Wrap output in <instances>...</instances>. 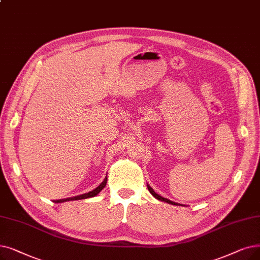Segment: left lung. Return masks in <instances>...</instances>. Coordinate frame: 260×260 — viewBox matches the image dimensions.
<instances>
[{
	"mask_svg": "<svg viewBox=\"0 0 260 260\" xmlns=\"http://www.w3.org/2000/svg\"><path fill=\"white\" fill-rule=\"evenodd\" d=\"M148 189H149V191L151 192V194L154 197V198H156L157 200H159V201H164V202H167L168 204H172V205H178L177 203H175V202H172V201H170V200H168V199H166V198H162V197H160L159 194H157L155 191L153 190V188L148 184Z\"/></svg>",
	"mask_w": 260,
	"mask_h": 260,
	"instance_id": "obj_1",
	"label": "left lung"
}]
</instances>
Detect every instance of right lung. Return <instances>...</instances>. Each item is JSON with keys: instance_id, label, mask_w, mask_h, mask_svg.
I'll use <instances>...</instances> for the list:
<instances>
[{"instance_id": "add662e5", "label": "right lung", "mask_w": 260, "mask_h": 260, "mask_svg": "<svg viewBox=\"0 0 260 260\" xmlns=\"http://www.w3.org/2000/svg\"><path fill=\"white\" fill-rule=\"evenodd\" d=\"M106 183H107V176L104 178L103 182L101 183L95 189H93L92 191H90V192H88V193H84V194L77 196V197H73V198L56 200V201H54V202H55V203H63V202H67V201H76V200H84V199H88V198H93V197L98 196V194L101 192V190H102V189L106 186Z\"/></svg>"}]
</instances>
